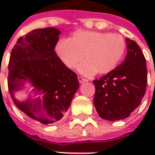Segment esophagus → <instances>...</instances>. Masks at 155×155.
Masks as SVG:
<instances>
[{"mask_svg":"<svg viewBox=\"0 0 155 155\" xmlns=\"http://www.w3.org/2000/svg\"><path fill=\"white\" fill-rule=\"evenodd\" d=\"M78 81H79V82L81 84V83H84L85 81H87V80H86L85 78H83L82 76H78Z\"/></svg>","mask_w":155,"mask_h":155,"instance_id":"34e87169","label":"esophagus"}]
</instances>
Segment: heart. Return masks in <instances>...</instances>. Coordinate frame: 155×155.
<instances>
[{"mask_svg": "<svg viewBox=\"0 0 155 155\" xmlns=\"http://www.w3.org/2000/svg\"><path fill=\"white\" fill-rule=\"evenodd\" d=\"M126 48L123 36L109 32L78 31L70 40H61L56 51L61 61L73 69L84 58L79 67L82 74H107L116 67Z\"/></svg>", "mask_w": 155, "mask_h": 155, "instance_id": "b5f03b06", "label": "heart"}]
</instances>
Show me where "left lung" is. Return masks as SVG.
I'll return each instance as SVG.
<instances>
[{"mask_svg":"<svg viewBox=\"0 0 155 155\" xmlns=\"http://www.w3.org/2000/svg\"><path fill=\"white\" fill-rule=\"evenodd\" d=\"M127 55L123 63L94 80V104L99 115L110 121L124 120L136 109L145 94V57L136 42L126 38Z\"/></svg>","mask_w":155,"mask_h":155,"instance_id":"1","label":"left lung"}]
</instances>
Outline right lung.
<instances>
[{
	"mask_svg": "<svg viewBox=\"0 0 155 155\" xmlns=\"http://www.w3.org/2000/svg\"><path fill=\"white\" fill-rule=\"evenodd\" d=\"M61 31L54 27L33 30L16 41L8 64V90L15 104L34 120L48 124L60 120L79 88L77 74L54 51ZM29 81L40 93L20 102L13 94Z\"/></svg>",
	"mask_w": 155,
	"mask_h": 155,
	"instance_id": "add662e5",
	"label": "right lung"
}]
</instances>
